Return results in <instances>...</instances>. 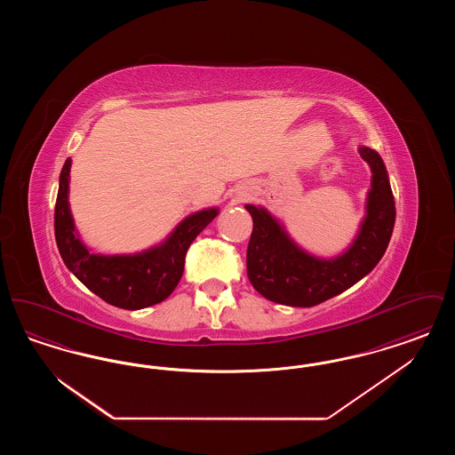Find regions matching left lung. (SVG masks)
<instances>
[{
    "mask_svg": "<svg viewBox=\"0 0 455 455\" xmlns=\"http://www.w3.org/2000/svg\"><path fill=\"white\" fill-rule=\"evenodd\" d=\"M358 153L371 171L365 218L347 251L334 258L307 252L266 208L245 204L254 221L247 276L264 299L290 307H314L365 278L382 259L395 221L389 175L375 150L360 147Z\"/></svg>",
    "mask_w": 455,
    "mask_h": 455,
    "instance_id": "obj_1",
    "label": "left lung"
}]
</instances>
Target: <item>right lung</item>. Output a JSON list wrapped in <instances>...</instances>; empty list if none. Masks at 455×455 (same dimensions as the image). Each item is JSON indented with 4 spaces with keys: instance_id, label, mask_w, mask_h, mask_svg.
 <instances>
[{
    "instance_id": "right-lung-1",
    "label": "right lung",
    "mask_w": 455,
    "mask_h": 455,
    "mask_svg": "<svg viewBox=\"0 0 455 455\" xmlns=\"http://www.w3.org/2000/svg\"><path fill=\"white\" fill-rule=\"evenodd\" d=\"M68 158L60 175L54 210V234L66 267L102 300L128 310H138L164 302L184 273L189 245L217 217L218 208H206L184 218L169 237L136 254H97L90 251L75 227L69 210Z\"/></svg>"
}]
</instances>
